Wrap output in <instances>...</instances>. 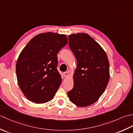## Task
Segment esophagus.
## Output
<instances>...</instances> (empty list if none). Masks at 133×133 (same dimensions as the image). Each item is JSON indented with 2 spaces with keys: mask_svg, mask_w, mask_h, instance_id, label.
Segmentation results:
<instances>
[{
  "mask_svg": "<svg viewBox=\"0 0 133 133\" xmlns=\"http://www.w3.org/2000/svg\"><path fill=\"white\" fill-rule=\"evenodd\" d=\"M69 76V73L68 72H65L64 73V77L66 78V77H68Z\"/></svg>",
  "mask_w": 133,
  "mask_h": 133,
  "instance_id": "34e87169",
  "label": "esophagus"
}]
</instances>
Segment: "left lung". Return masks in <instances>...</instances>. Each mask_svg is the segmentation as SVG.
<instances>
[{
  "mask_svg": "<svg viewBox=\"0 0 133 133\" xmlns=\"http://www.w3.org/2000/svg\"><path fill=\"white\" fill-rule=\"evenodd\" d=\"M69 46L77 60L73 76L74 88L67 93L74 104L89 106L96 102L110 79V64L103 49L89 35L83 32L69 36Z\"/></svg>",
  "mask_w": 133,
  "mask_h": 133,
  "instance_id": "1",
  "label": "left lung"
}]
</instances>
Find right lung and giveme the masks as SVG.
<instances>
[{"label": "right lung", "mask_w": 133, "mask_h": 133, "mask_svg": "<svg viewBox=\"0 0 133 133\" xmlns=\"http://www.w3.org/2000/svg\"><path fill=\"white\" fill-rule=\"evenodd\" d=\"M68 44L65 34L47 32L30 41L19 56L16 74L27 99L37 104L51 101L61 83L57 55Z\"/></svg>", "instance_id": "1"}]
</instances>
